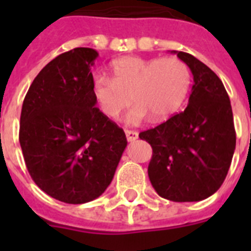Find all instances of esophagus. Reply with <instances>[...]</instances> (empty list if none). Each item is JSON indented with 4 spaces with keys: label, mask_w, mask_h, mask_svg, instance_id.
<instances>
[{
    "label": "esophagus",
    "mask_w": 251,
    "mask_h": 251,
    "mask_svg": "<svg viewBox=\"0 0 251 251\" xmlns=\"http://www.w3.org/2000/svg\"><path fill=\"white\" fill-rule=\"evenodd\" d=\"M126 136H127L128 142H134L137 138H138V132L136 130H129V129H126Z\"/></svg>",
    "instance_id": "esophagus-1"
}]
</instances>
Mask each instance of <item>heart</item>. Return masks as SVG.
<instances>
[{
  "instance_id": "b5f03b06",
  "label": "heart",
  "mask_w": 251,
  "mask_h": 251,
  "mask_svg": "<svg viewBox=\"0 0 251 251\" xmlns=\"http://www.w3.org/2000/svg\"><path fill=\"white\" fill-rule=\"evenodd\" d=\"M110 70L113 79L94 77V98L109 118L118 117L133 99L137 105L128 114L130 123H139L150 115L156 122L171 118L182 108L191 85L187 65L174 56L119 57L110 64Z\"/></svg>"
}]
</instances>
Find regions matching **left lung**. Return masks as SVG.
Instances as JSON below:
<instances>
[{
  "mask_svg": "<svg viewBox=\"0 0 251 251\" xmlns=\"http://www.w3.org/2000/svg\"><path fill=\"white\" fill-rule=\"evenodd\" d=\"M177 54L194 76L188 105L156 128L139 133L153 150L148 177L163 199L205 200L220 188L234 156L236 134L229 95L211 69L191 54Z\"/></svg>",
  "mask_w": 251,
  "mask_h": 251,
  "instance_id": "obj_1",
  "label": "left lung"
}]
</instances>
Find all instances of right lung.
<instances>
[{"label":"right lung","instance_id":"add662e5","mask_svg":"<svg viewBox=\"0 0 251 251\" xmlns=\"http://www.w3.org/2000/svg\"><path fill=\"white\" fill-rule=\"evenodd\" d=\"M98 51L76 48L37 74L22 104L20 145L44 192L85 203L110 185L127 147L123 129L95 106L90 69Z\"/></svg>","mask_w":251,"mask_h":251}]
</instances>
